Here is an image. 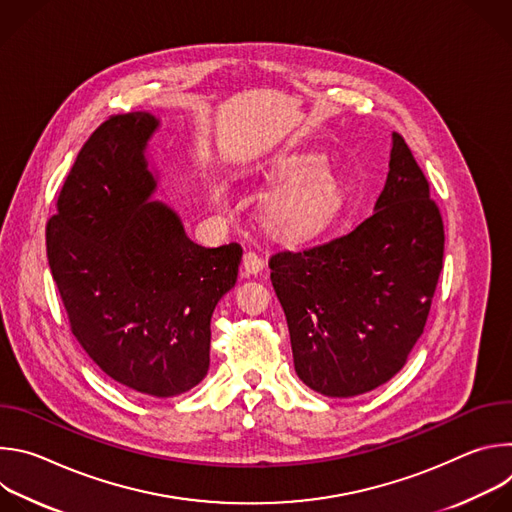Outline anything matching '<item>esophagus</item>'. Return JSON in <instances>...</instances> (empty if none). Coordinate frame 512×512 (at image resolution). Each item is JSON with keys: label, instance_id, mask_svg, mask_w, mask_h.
<instances>
[{"label": "esophagus", "instance_id": "esophagus-1", "mask_svg": "<svg viewBox=\"0 0 512 512\" xmlns=\"http://www.w3.org/2000/svg\"><path fill=\"white\" fill-rule=\"evenodd\" d=\"M265 261L261 259V255H257L255 251H247L243 257V269L247 275H257L259 271H263Z\"/></svg>", "mask_w": 512, "mask_h": 512}]
</instances>
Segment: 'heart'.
Masks as SVG:
<instances>
[{
  "label": "heart",
  "instance_id": "obj_1",
  "mask_svg": "<svg viewBox=\"0 0 512 512\" xmlns=\"http://www.w3.org/2000/svg\"><path fill=\"white\" fill-rule=\"evenodd\" d=\"M277 172L289 178L273 192L263 206V221L269 229L283 235H304L318 229L332 210L334 178L320 168V158H289L277 166ZM216 210L229 208V190L223 182H214L208 192Z\"/></svg>",
  "mask_w": 512,
  "mask_h": 512
}]
</instances>
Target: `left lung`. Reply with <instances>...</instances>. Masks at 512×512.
<instances>
[{"instance_id":"8db88e82","label":"left lung","mask_w":512,"mask_h":512,"mask_svg":"<svg viewBox=\"0 0 512 512\" xmlns=\"http://www.w3.org/2000/svg\"><path fill=\"white\" fill-rule=\"evenodd\" d=\"M444 259V225L405 139L391 137L375 212L350 233L269 259L298 377L326 397L393 379L419 340Z\"/></svg>"}]
</instances>
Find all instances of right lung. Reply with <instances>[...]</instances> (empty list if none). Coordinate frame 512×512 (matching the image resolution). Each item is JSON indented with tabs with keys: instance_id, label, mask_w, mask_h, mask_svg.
<instances>
[{
	"instance_id": "right-lung-1",
	"label": "right lung",
	"mask_w": 512,
	"mask_h": 512,
	"mask_svg": "<svg viewBox=\"0 0 512 512\" xmlns=\"http://www.w3.org/2000/svg\"><path fill=\"white\" fill-rule=\"evenodd\" d=\"M148 111L109 117L83 145L46 227L48 265L72 334L115 383L152 397L196 387L210 318L237 283L243 249L202 247L154 200Z\"/></svg>"
}]
</instances>
